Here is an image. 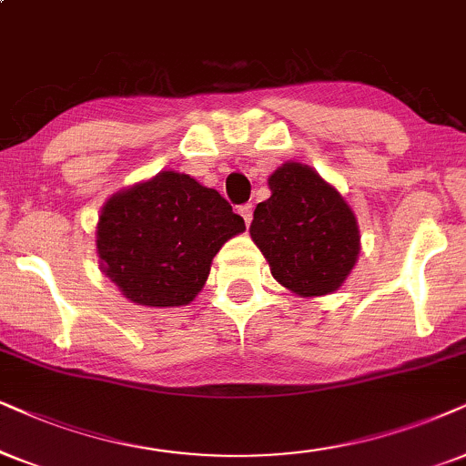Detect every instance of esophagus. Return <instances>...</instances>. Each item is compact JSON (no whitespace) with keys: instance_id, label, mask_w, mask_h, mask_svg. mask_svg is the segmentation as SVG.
<instances>
[{"instance_id":"esophagus-1","label":"esophagus","mask_w":466,"mask_h":466,"mask_svg":"<svg viewBox=\"0 0 466 466\" xmlns=\"http://www.w3.org/2000/svg\"><path fill=\"white\" fill-rule=\"evenodd\" d=\"M238 215L243 217L245 226H249L251 217H253V206H251V204H243V206H240V208H238Z\"/></svg>"}]
</instances>
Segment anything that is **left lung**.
I'll return each mask as SVG.
<instances>
[{"label": "left lung", "mask_w": 466, "mask_h": 466, "mask_svg": "<svg viewBox=\"0 0 466 466\" xmlns=\"http://www.w3.org/2000/svg\"><path fill=\"white\" fill-rule=\"evenodd\" d=\"M270 198L253 210L249 234L270 273L299 297H322L344 284L359 258L352 208L309 165L288 161L268 176Z\"/></svg>", "instance_id": "obj_1"}]
</instances>
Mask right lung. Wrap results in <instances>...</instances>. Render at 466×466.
<instances>
[{
  "label": "right lung",
  "instance_id": "add662e5",
  "mask_svg": "<svg viewBox=\"0 0 466 466\" xmlns=\"http://www.w3.org/2000/svg\"><path fill=\"white\" fill-rule=\"evenodd\" d=\"M243 217L189 174L161 172L105 202L96 226L103 273L128 301L148 308L191 303Z\"/></svg>",
  "mask_w": 466,
  "mask_h": 466
}]
</instances>
